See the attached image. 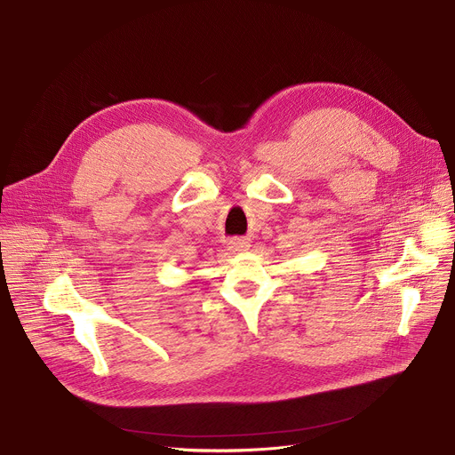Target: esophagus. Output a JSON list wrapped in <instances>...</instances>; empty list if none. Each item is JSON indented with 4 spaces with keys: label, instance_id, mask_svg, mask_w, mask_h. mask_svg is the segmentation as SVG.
<instances>
[{
    "label": "esophagus",
    "instance_id": "34e87169",
    "mask_svg": "<svg viewBox=\"0 0 455 455\" xmlns=\"http://www.w3.org/2000/svg\"><path fill=\"white\" fill-rule=\"evenodd\" d=\"M230 246H228V251L230 252H243V251H246L251 246V243L246 241V239H241V237H237V239H232L230 243H228Z\"/></svg>",
    "mask_w": 455,
    "mask_h": 455
}]
</instances>
